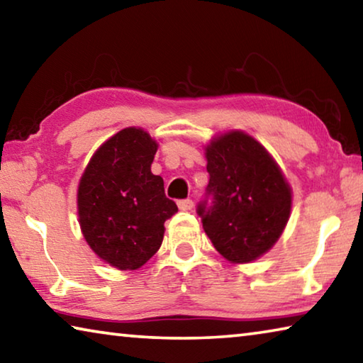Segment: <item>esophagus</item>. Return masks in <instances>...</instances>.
<instances>
[{
  "label": "esophagus",
  "instance_id": "obj_1",
  "mask_svg": "<svg viewBox=\"0 0 363 363\" xmlns=\"http://www.w3.org/2000/svg\"><path fill=\"white\" fill-rule=\"evenodd\" d=\"M177 206H179L181 211H192L194 208V201L187 199V200H179L177 201Z\"/></svg>",
  "mask_w": 363,
  "mask_h": 363
}]
</instances>
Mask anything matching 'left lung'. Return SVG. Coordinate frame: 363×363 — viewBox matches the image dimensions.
<instances>
[{"label":"left lung","instance_id":"obj_1","mask_svg":"<svg viewBox=\"0 0 363 363\" xmlns=\"http://www.w3.org/2000/svg\"><path fill=\"white\" fill-rule=\"evenodd\" d=\"M205 157L210 182L196 213L206 235L227 261H255L274 247L290 219V184L266 147L243 131L213 138Z\"/></svg>","mask_w":363,"mask_h":363}]
</instances>
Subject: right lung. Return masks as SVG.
Listing matches in <instances>:
<instances>
[{"mask_svg": "<svg viewBox=\"0 0 363 363\" xmlns=\"http://www.w3.org/2000/svg\"><path fill=\"white\" fill-rule=\"evenodd\" d=\"M158 149L143 128H125L91 157L78 184V223L89 248L120 270H136L162 247L177 211L150 167Z\"/></svg>", "mask_w": 363, "mask_h": 363, "instance_id": "right-lung-1", "label": "right lung"}]
</instances>
